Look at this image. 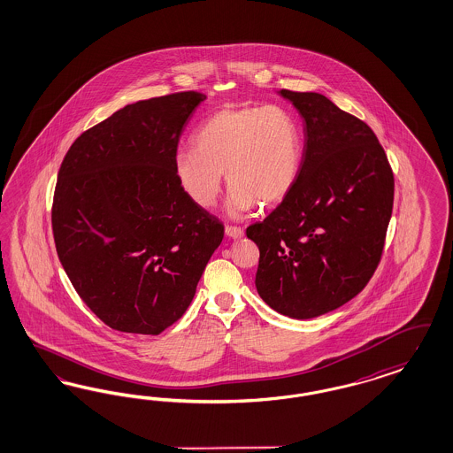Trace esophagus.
Here are the masks:
<instances>
[{"instance_id": "esophagus-1", "label": "esophagus", "mask_w": 453, "mask_h": 453, "mask_svg": "<svg viewBox=\"0 0 453 453\" xmlns=\"http://www.w3.org/2000/svg\"><path fill=\"white\" fill-rule=\"evenodd\" d=\"M226 235L234 237V239H239V237H242V235H244V231H242L241 227H237V226H226Z\"/></svg>"}]
</instances>
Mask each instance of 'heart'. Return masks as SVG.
Wrapping results in <instances>:
<instances>
[{
	"label": "heart",
	"instance_id": "heart-1",
	"mask_svg": "<svg viewBox=\"0 0 453 453\" xmlns=\"http://www.w3.org/2000/svg\"><path fill=\"white\" fill-rule=\"evenodd\" d=\"M192 145L173 156V173L182 192L203 209L218 201L222 173L231 186V216L257 203L276 205L296 184L301 134L282 107L227 105L201 125Z\"/></svg>",
	"mask_w": 453,
	"mask_h": 453
}]
</instances>
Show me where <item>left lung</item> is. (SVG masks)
Instances as JSON below:
<instances>
[{
    "label": "left lung",
    "instance_id": "1",
    "mask_svg": "<svg viewBox=\"0 0 453 453\" xmlns=\"http://www.w3.org/2000/svg\"><path fill=\"white\" fill-rule=\"evenodd\" d=\"M304 124L296 184L246 229L259 248L256 288L281 314L310 319L363 291L381 261L395 179L373 130L325 95L281 90Z\"/></svg>",
    "mask_w": 453,
    "mask_h": 453
}]
</instances>
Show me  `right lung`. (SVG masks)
Instances as JSON below:
<instances>
[{"label": "right lung", "instance_id": "add662e5", "mask_svg": "<svg viewBox=\"0 0 453 453\" xmlns=\"http://www.w3.org/2000/svg\"><path fill=\"white\" fill-rule=\"evenodd\" d=\"M203 98L188 90L130 104L63 158L51 205L57 252L81 301L115 331L160 334L179 321L224 237L173 173Z\"/></svg>", "mask_w": 453, "mask_h": 453}]
</instances>
